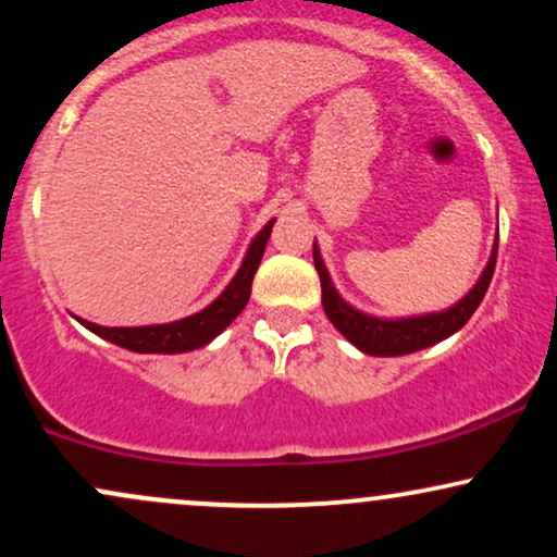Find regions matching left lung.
<instances>
[{
	"label": "left lung",
	"instance_id": "1",
	"mask_svg": "<svg viewBox=\"0 0 557 557\" xmlns=\"http://www.w3.org/2000/svg\"><path fill=\"white\" fill-rule=\"evenodd\" d=\"M495 259H497V240L492 248V257L484 267L482 277L476 280V285L471 287L466 296L458 300L450 309L437 311V314H421V317H406V319H380L372 314H363V311L354 309L350 304H345L341 293L332 285L327 267H324L322 253H319L314 243V267L322 280V306L324 314L345 341H350L356 348L363 350L369 356H406L413 350L430 348V345L445 341L453 332H458L469 322L471 314L476 311V306L482 304L484 293H487L492 272H495Z\"/></svg>",
	"mask_w": 557,
	"mask_h": 557
}]
</instances>
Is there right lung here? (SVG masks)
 I'll return each instance as SVG.
<instances>
[{
  "instance_id": "obj_1",
  "label": "right lung",
  "mask_w": 557,
  "mask_h": 557,
  "mask_svg": "<svg viewBox=\"0 0 557 557\" xmlns=\"http://www.w3.org/2000/svg\"><path fill=\"white\" fill-rule=\"evenodd\" d=\"M272 225L274 220L267 222L264 230L251 240L240 270L235 272L230 285L207 306V309L196 311V314L185 319H177V322L149 324V327H101V324L86 322V319H81V324L86 330H91L94 335L104 337V341L120 345V348L133 350V354H185V350L203 348V345L212 343L222 330L230 327V322L246 309L248 298H251L253 274H257L261 257H264Z\"/></svg>"
}]
</instances>
